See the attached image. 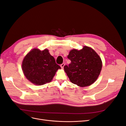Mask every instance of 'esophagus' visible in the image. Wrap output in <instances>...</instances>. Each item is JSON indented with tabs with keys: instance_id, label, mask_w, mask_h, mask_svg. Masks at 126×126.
I'll list each match as a JSON object with an SVG mask.
<instances>
[{
	"instance_id": "obj_1",
	"label": "esophagus",
	"mask_w": 126,
	"mask_h": 126,
	"mask_svg": "<svg viewBox=\"0 0 126 126\" xmlns=\"http://www.w3.org/2000/svg\"><path fill=\"white\" fill-rule=\"evenodd\" d=\"M64 64H65V63H63L62 64H60L61 68H63V67H64Z\"/></svg>"
}]
</instances>
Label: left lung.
<instances>
[{
  "label": "left lung",
  "mask_w": 126,
  "mask_h": 126,
  "mask_svg": "<svg viewBox=\"0 0 126 126\" xmlns=\"http://www.w3.org/2000/svg\"><path fill=\"white\" fill-rule=\"evenodd\" d=\"M67 57L71 63L64 66V70L72 83L83 87L96 80L101 70L102 62L92 48L84 46L80 50L72 49Z\"/></svg>",
  "instance_id": "1"
}]
</instances>
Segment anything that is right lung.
Returning <instances> with one entry per match:
<instances>
[{
  "instance_id": "right-lung-1",
  "label": "right lung",
  "mask_w": 126,
  "mask_h": 126,
  "mask_svg": "<svg viewBox=\"0 0 126 126\" xmlns=\"http://www.w3.org/2000/svg\"><path fill=\"white\" fill-rule=\"evenodd\" d=\"M61 67L56 63L48 49H33L24 58L22 69L26 77L34 84L43 85L50 82Z\"/></svg>"
}]
</instances>
